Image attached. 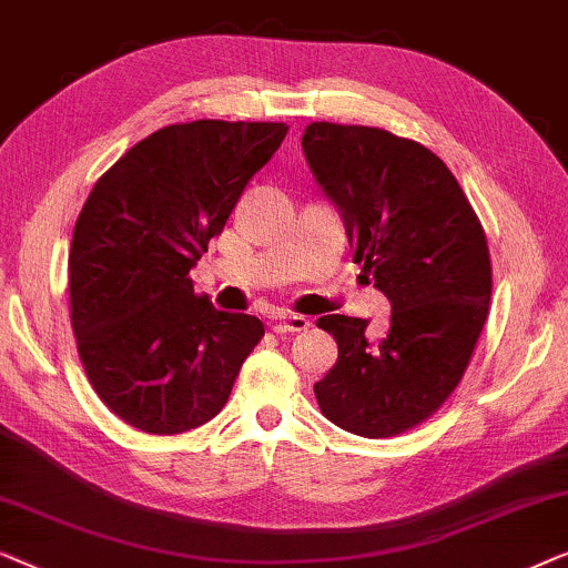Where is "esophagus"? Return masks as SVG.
Returning a JSON list of instances; mask_svg holds the SVG:
<instances>
[{"instance_id":"obj_1","label":"esophagus","mask_w":568,"mask_h":568,"mask_svg":"<svg viewBox=\"0 0 568 568\" xmlns=\"http://www.w3.org/2000/svg\"><path fill=\"white\" fill-rule=\"evenodd\" d=\"M311 326V322L306 316H298V314H281L275 318V326L273 329L277 334H291V332H306Z\"/></svg>"}]
</instances>
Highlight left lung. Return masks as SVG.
Listing matches in <instances>:
<instances>
[{"mask_svg":"<svg viewBox=\"0 0 568 568\" xmlns=\"http://www.w3.org/2000/svg\"><path fill=\"white\" fill-rule=\"evenodd\" d=\"M303 154L339 205L365 281L390 301L388 332L322 316L337 363L314 386L318 409L347 433L396 437L433 417L470 363L491 301L481 221L440 156L383 128L311 123Z\"/></svg>","mask_w":568,"mask_h":568,"instance_id":"8db88e82","label":"left lung"}]
</instances>
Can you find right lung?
<instances>
[{
  "label": "right lung",
  "instance_id": "obj_1",
  "mask_svg": "<svg viewBox=\"0 0 568 568\" xmlns=\"http://www.w3.org/2000/svg\"><path fill=\"white\" fill-rule=\"evenodd\" d=\"M285 133V123H174L94 182L69 252L71 329L92 388L125 425L182 435L211 422L265 337L257 316L197 295L190 267Z\"/></svg>",
  "mask_w": 568,
  "mask_h": 568
}]
</instances>
